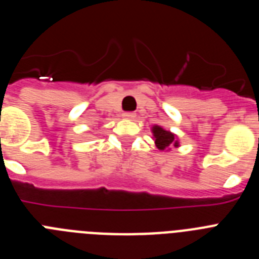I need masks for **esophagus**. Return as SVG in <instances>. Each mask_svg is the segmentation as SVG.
Here are the masks:
<instances>
[{
  "label": "esophagus",
  "mask_w": 259,
  "mask_h": 259,
  "mask_svg": "<svg viewBox=\"0 0 259 259\" xmlns=\"http://www.w3.org/2000/svg\"><path fill=\"white\" fill-rule=\"evenodd\" d=\"M135 116H136V114L132 113V111H125V113H123V118L125 119H134Z\"/></svg>",
  "instance_id": "34e87169"
}]
</instances>
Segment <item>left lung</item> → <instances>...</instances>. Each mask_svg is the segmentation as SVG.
<instances>
[{"label": "left lung", "mask_w": 259, "mask_h": 259, "mask_svg": "<svg viewBox=\"0 0 259 259\" xmlns=\"http://www.w3.org/2000/svg\"><path fill=\"white\" fill-rule=\"evenodd\" d=\"M153 134H154L155 144H157L158 149H164L166 146L171 145V144L178 146V141H175V136L171 132L164 131L163 128L154 127L153 128Z\"/></svg>", "instance_id": "obj_1"}]
</instances>
